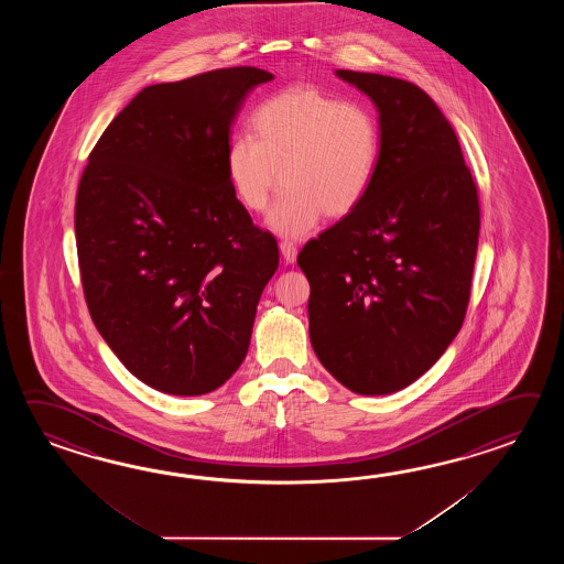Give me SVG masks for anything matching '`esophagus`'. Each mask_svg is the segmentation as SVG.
Masks as SVG:
<instances>
[{"label": "esophagus", "instance_id": "esophagus-1", "mask_svg": "<svg viewBox=\"0 0 564 564\" xmlns=\"http://www.w3.org/2000/svg\"><path fill=\"white\" fill-rule=\"evenodd\" d=\"M280 252L284 256V260H286L288 264H292V262H296V246L292 243V241H280Z\"/></svg>", "mask_w": 564, "mask_h": 564}]
</instances>
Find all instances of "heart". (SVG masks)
Masks as SVG:
<instances>
[{"instance_id":"b5f03b06","label":"heart","mask_w":564,"mask_h":564,"mask_svg":"<svg viewBox=\"0 0 564 564\" xmlns=\"http://www.w3.org/2000/svg\"><path fill=\"white\" fill-rule=\"evenodd\" d=\"M252 131L228 144L231 189L248 212H270V226L300 238L321 217H345L359 207L381 161V124L369 105L343 100L316 86H290L252 112Z\"/></svg>"}]
</instances>
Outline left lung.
<instances>
[{
	"label": "left lung",
	"instance_id": "8db88e82",
	"mask_svg": "<svg viewBox=\"0 0 564 564\" xmlns=\"http://www.w3.org/2000/svg\"><path fill=\"white\" fill-rule=\"evenodd\" d=\"M336 74L379 108L381 161L365 202L300 250L311 343L338 383L387 395L432 369L464 324L478 187L452 124L420 86Z\"/></svg>",
	"mask_w": 564,
	"mask_h": 564
}]
</instances>
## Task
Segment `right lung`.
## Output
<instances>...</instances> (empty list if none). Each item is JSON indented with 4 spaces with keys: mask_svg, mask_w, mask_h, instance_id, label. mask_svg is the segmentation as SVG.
<instances>
[{
    "mask_svg": "<svg viewBox=\"0 0 564 564\" xmlns=\"http://www.w3.org/2000/svg\"><path fill=\"white\" fill-rule=\"evenodd\" d=\"M274 76L219 68L143 88L88 155L74 229L86 306L120 362L171 395L238 371L280 262L226 171L229 127Z\"/></svg>",
    "mask_w": 564,
    "mask_h": 564,
    "instance_id": "right-lung-1",
    "label": "right lung"
}]
</instances>
